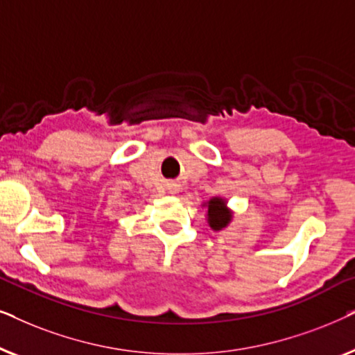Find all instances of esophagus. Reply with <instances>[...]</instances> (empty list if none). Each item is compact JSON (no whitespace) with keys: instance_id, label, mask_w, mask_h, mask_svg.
<instances>
[{"instance_id":"34e87169","label":"esophagus","mask_w":355,"mask_h":355,"mask_svg":"<svg viewBox=\"0 0 355 355\" xmlns=\"http://www.w3.org/2000/svg\"><path fill=\"white\" fill-rule=\"evenodd\" d=\"M178 191H179L178 184H171V186H169V192H171V193H176Z\"/></svg>"}]
</instances>
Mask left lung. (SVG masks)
Masks as SVG:
<instances>
[{"mask_svg": "<svg viewBox=\"0 0 355 355\" xmlns=\"http://www.w3.org/2000/svg\"><path fill=\"white\" fill-rule=\"evenodd\" d=\"M207 207V221L213 231H221L232 220V210L227 207V200L223 197H211L203 203Z\"/></svg>", "mask_w": 355, "mask_h": 355, "instance_id": "1", "label": "left lung"}]
</instances>
